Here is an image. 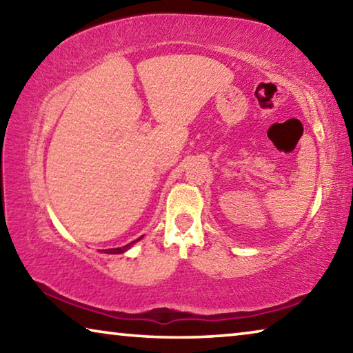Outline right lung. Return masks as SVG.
Wrapping results in <instances>:
<instances>
[{
  "label": "right lung",
  "mask_w": 353,
  "mask_h": 353,
  "mask_svg": "<svg viewBox=\"0 0 353 353\" xmlns=\"http://www.w3.org/2000/svg\"><path fill=\"white\" fill-rule=\"evenodd\" d=\"M139 240H140V238H139ZM139 240H137V241H139ZM135 241H132V243H129V244H126V246H123V248H115V249H107L105 250V254H123V252H126V250L130 248V246H132V244H134Z\"/></svg>",
  "instance_id": "right-lung-1"
}]
</instances>
